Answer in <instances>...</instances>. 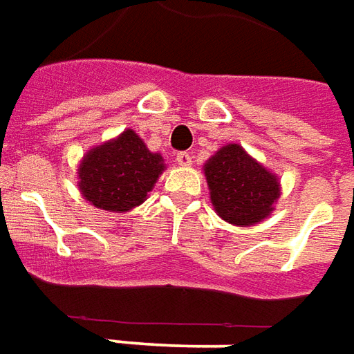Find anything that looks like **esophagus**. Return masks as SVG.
<instances>
[{"label": "esophagus", "mask_w": 354, "mask_h": 354, "mask_svg": "<svg viewBox=\"0 0 354 354\" xmlns=\"http://www.w3.org/2000/svg\"><path fill=\"white\" fill-rule=\"evenodd\" d=\"M177 164L179 165H190L192 162V156H190V152H177Z\"/></svg>", "instance_id": "obj_1"}]
</instances>
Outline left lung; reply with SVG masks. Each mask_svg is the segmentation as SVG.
<instances>
[{"instance_id":"left-lung-1","label":"left lung","mask_w":354,"mask_h":354,"mask_svg":"<svg viewBox=\"0 0 354 354\" xmlns=\"http://www.w3.org/2000/svg\"><path fill=\"white\" fill-rule=\"evenodd\" d=\"M213 209L230 225L261 223L280 198L274 173L253 160L240 145H225L204 165Z\"/></svg>"}]
</instances>
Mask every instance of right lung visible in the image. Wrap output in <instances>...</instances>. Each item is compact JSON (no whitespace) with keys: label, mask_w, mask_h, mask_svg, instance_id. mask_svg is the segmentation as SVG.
<instances>
[{"label":"right lung","mask_w":354,"mask_h":354,"mask_svg":"<svg viewBox=\"0 0 354 354\" xmlns=\"http://www.w3.org/2000/svg\"><path fill=\"white\" fill-rule=\"evenodd\" d=\"M164 169V158L150 152L133 129H125L85 154L77 169V187L99 209L129 212L147 200Z\"/></svg>","instance_id":"1"}]
</instances>
